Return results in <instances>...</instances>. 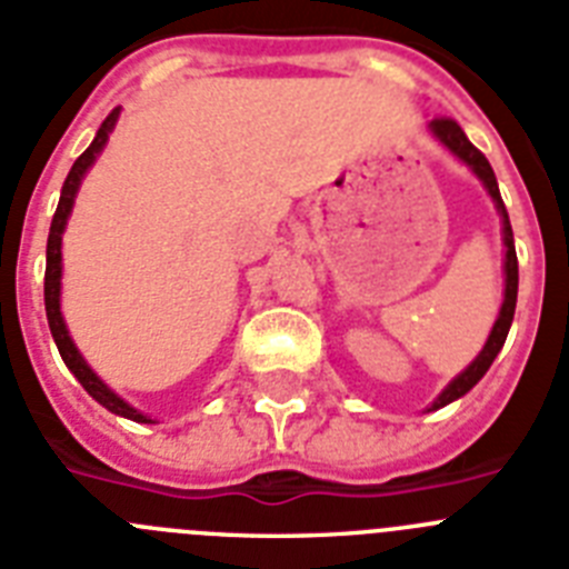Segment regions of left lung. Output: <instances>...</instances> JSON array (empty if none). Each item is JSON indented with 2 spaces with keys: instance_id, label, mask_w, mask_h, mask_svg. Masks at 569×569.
<instances>
[{
  "instance_id": "left-lung-1",
  "label": "left lung",
  "mask_w": 569,
  "mask_h": 569,
  "mask_svg": "<svg viewBox=\"0 0 569 569\" xmlns=\"http://www.w3.org/2000/svg\"><path fill=\"white\" fill-rule=\"evenodd\" d=\"M428 132H431L433 141H439V144L446 147L457 161H462V164L469 167L471 173L477 176V179L483 181L486 193L491 196V202H495V208H498L500 233H503V303H500L498 321H495V327H491L489 338H486L483 343V350L477 352L475 361H471L460 376H455V379L448 381L446 388H442V393H439L428 408H425V410H439V408H446V405L457 402L460 396L469 393L477 381L483 379L486 370L491 367V361L498 358V352L503 350V341L506 336H509V327H512V318H515V303H518V254H515L512 226H509V213H506V204L503 199H500L498 179H495V170H491V164L486 161L483 152L471 144L469 138H466V132L460 130V123L451 121V118H433V121L428 123Z\"/></svg>"
}]
</instances>
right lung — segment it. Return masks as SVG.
<instances>
[{"instance_id":"add662e5","label":"right lung","mask_w":569,"mask_h":569,"mask_svg":"<svg viewBox=\"0 0 569 569\" xmlns=\"http://www.w3.org/2000/svg\"><path fill=\"white\" fill-rule=\"evenodd\" d=\"M118 118H121V107L112 109V112L107 114V121L100 123L98 136H94L92 144L86 147L83 156H80V159L71 164L69 176H66V181H63V190H60V204H57V213H54V219H51L49 248H46V315H49V329H51V336H54L57 350H60V356H63L66 367H69L71 373H74V379L83 385L86 393L92 396L98 405H103L107 410H112L114 417L132 419V422L156 425V419L147 417V413H141L138 408H132L127 399H121V396L109 388L107 381L94 373L92 367L86 365V358L80 356V350L74 347V341H71L69 327H66V321H63V309H60V295H63V233H66V226H69L71 208H74V199H78L80 184H83L86 173H89V167L98 161V156L103 152V147H107V141H109V136H112Z\"/></svg>"}]
</instances>
